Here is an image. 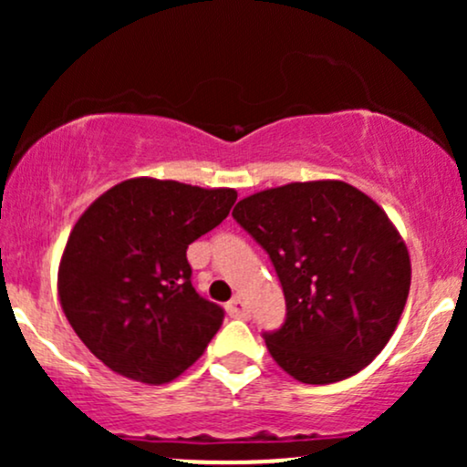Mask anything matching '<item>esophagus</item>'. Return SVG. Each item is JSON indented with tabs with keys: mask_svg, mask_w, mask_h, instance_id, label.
Instances as JSON below:
<instances>
[{
	"mask_svg": "<svg viewBox=\"0 0 467 467\" xmlns=\"http://www.w3.org/2000/svg\"><path fill=\"white\" fill-rule=\"evenodd\" d=\"M226 312H228L230 318H248L250 309H248V305H245L244 298L234 296L233 301L226 305Z\"/></svg>",
	"mask_w": 467,
	"mask_h": 467,
	"instance_id": "esophagus-1",
	"label": "esophagus"
}]
</instances>
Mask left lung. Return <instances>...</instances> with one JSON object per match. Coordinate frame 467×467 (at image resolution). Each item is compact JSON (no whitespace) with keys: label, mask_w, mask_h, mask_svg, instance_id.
Masks as SVG:
<instances>
[{"label":"left lung","mask_w":467,"mask_h":467,"mask_svg":"<svg viewBox=\"0 0 467 467\" xmlns=\"http://www.w3.org/2000/svg\"><path fill=\"white\" fill-rule=\"evenodd\" d=\"M233 217L261 244L285 294L270 356L303 384L362 371L387 347L410 289V256L387 213L340 180L244 197Z\"/></svg>","instance_id":"8db88e82"}]
</instances>
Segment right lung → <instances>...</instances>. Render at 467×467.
I'll use <instances>...</instances> for the list:
<instances>
[{"mask_svg": "<svg viewBox=\"0 0 467 467\" xmlns=\"http://www.w3.org/2000/svg\"><path fill=\"white\" fill-rule=\"evenodd\" d=\"M234 200V189L131 178L78 217L58 264V301L107 368L158 387L206 351L223 309L195 292L186 248Z\"/></svg>", "mask_w": 467, "mask_h": 467, "instance_id": "1", "label": "right lung"}]
</instances>
